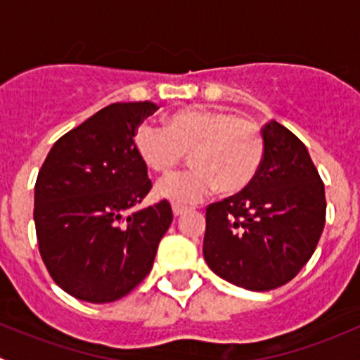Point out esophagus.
Returning <instances> with one entry per match:
<instances>
[{
    "label": "esophagus",
    "mask_w": 360,
    "mask_h": 360,
    "mask_svg": "<svg viewBox=\"0 0 360 360\" xmlns=\"http://www.w3.org/2000/svg\"><path fill=\"white\" fill-rule=\"evenodd\" d=\"M188 210H190V209H188V207H184V205H177V203H176V205H172V212H174V216H176V217L183 216V214H186Z\"/></svg>",
    "instance_id": "1"
}]
</instances>
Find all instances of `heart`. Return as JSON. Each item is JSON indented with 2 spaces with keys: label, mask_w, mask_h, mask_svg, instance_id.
Wrapping results in <instances>:
<instances>
[{
  "label": "heart",
  "mask_w": 360,
  "mask_h": 360,
  "mask_svg": "<svg viewBox=\"0 0 360 360\" xmlns=\"http://www.w3.org/2000/svg\"><path fill=\"white\" fill-rule=\"evenodd\" d=\"M141 160L160 176L176 172L190 155L195 169L157 184L158 198L195 203L212 195L238 193L254 181L264 158V137L248 118L224 110L184 108L167 116L165 127L141 125L134 134Z\"/></svg>",
  "instance_id": "1"
}]
</instances>
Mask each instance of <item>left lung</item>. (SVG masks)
I'll return each mask as SVG.
<instances>
[{"instance_id":"1","label":"left lung","mask_w":360,"mask_h":360,"mask_svg":"<svg viewBox=\"0 0 360 360\" xmlns=\"http://www.w3.org/2000/svg\"><path fill=\"white\" fill-rule=\"evenodd\" d=\"M261 132L259 172L240 193L207 207L203 237L210 270L249 291L292 281L326 224L324 183L307 146L275 120Z\"/></svg>"}]
</instances>
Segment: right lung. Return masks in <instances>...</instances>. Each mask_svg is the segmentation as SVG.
Returning a JSON list of instances; mask_svg holds the SVG:
<instances>
[{
	"mask_svg": "<svg viewBox=\"0 0 360 360\" xmlns=\"http://www.w3.org/2000/svg\"><path fill=\"white\" fill-rule=\"evenodd\" d=\"M157 104L115 103L52 146L34 186L41 259L60 289L89 303L127 296L153 268L172 223L167 200L132 212L150 193L134 134Z\"/></svg>",
	"mask_w": 360,
	"mask_h": 360,
	"instance_id": "add662e5",
	"label": "right lung"
}]
</instances>
